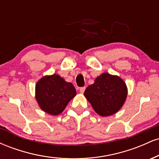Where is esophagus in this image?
<instances>
[{"label": "esophagus", "instance_id": "34e87169", "mask_svg": "<svg viewBox=\"0 0 159 159\" xmlns=\"http://www.w3.org/2000/svg\"><path fill=\"white\" fill-rule=\"evenodd\" d=\"M85 89H86V87H80V88H79L80 93H84V90H85Z\"/></svg>", "mask_w": 159, "mask_h": 159}]
</instances>
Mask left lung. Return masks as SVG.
I'll list each match as a JSON object with an SVG mask.
<instances>
[{
  "mask_svg": "<svg viewBox=\"0 0 159 159\" xmlns=\"http://www.w3.org/2000/svg\"><path fill=\"white\" fill-rule=\"evenodd\" d=\"M127 93L126 84L122 78L105 72L87 87L84 95L98 114L107 116L123 107Z\"/></svg>",
  "mask_w": 159,
  "mask_h": 159,
  "instance_id": "obj_1",
  "label": "left lung"
}]
</instances>
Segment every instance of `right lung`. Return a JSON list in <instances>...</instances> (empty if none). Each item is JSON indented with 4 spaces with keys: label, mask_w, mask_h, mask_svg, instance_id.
Wrapping results in <instances>:
<instances>
[{
    "label": "right lung",
    "mask_w": 159,
    "mask_h": 159,
    "mask_svg": "<svg viewBox=\"0 0 159 159\" xmlns=\"http://www.w3.org/2000/svg\"><path fill=\"white\" fill-rule=\"evenodd\" d=\"M36 99L43 111L53 116L63 111L76 96L75 87L58 75H45L36 84Z\"/></svg>",
    "instance_id": "right-lung-1"
}]
</instances>
